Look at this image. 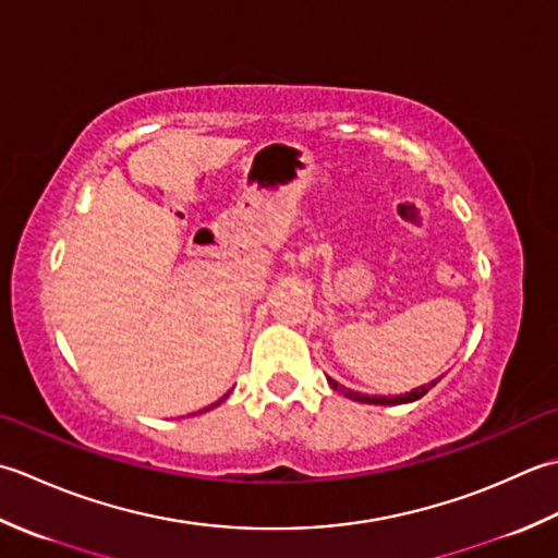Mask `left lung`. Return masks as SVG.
Masks as SVG:
<instances>
[{"label": "left lung", "instance_id": "8db88e82", "mask_svg": "<svg viewBox=\"0 0 558 558\" xmlns=\"http://www.w3.org/2000/svg\"><path fill=\"white\" fill-rule=\"evenodd\" d=\"M327 383H329V388L332 390H337V392H342L344 397H349V400H354V402H363V404H407V402H416V400H422V397L434 388V385L438 383H430V385H418V388H414L412 392H407V395H395V397H385V395H361V392H354V390H349V388H344V385H339L337 380H332V378H327Z\"/></svg>", "mask_w": 558, "mask_h": 558}]
</instances>
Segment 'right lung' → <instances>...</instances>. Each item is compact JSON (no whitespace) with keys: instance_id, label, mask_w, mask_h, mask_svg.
Masks as SVG:
<instances>
[{"instance_id":"1","label":"right lung","mask_w":558,"mask_h":558,"mask_svg":"<svg viewBox=\"0 0 558 558\" xmlns=\"http://www.w3.org/2000/svg\"><path fill=\"white\" fill-rule=\"evenodd\" d=\"M219 402H221V400H219ZM219 402H216V404H219ZM216 404H211V407H216ZM211 407H207V409H204V412H209V409H211ZM199 414H202V412H199Z\"/></svg>"}]
</instances>
